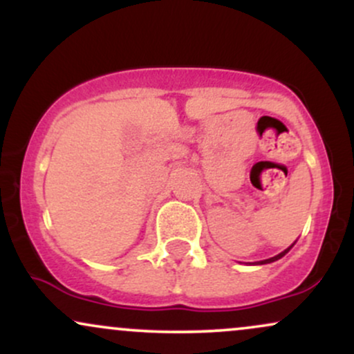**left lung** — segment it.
Returning a JSON list of instances; mask_svg holds the SVG:
<instances>
[{"label": "left lung", "mask_w": 354, "mask_h": 354, "mask_svg": "<svg viewBox=\"0 0 354 354\" xmlns=\"http://www.w3.org/2000/svg\"><path fill=\"white\" fill-rule=\"evenodd\" d=\"M291 246H293V245H291ZM291 246H290V248H291ZM290 248H288V250H284V251H283V253H279V254H276V256H273V258H270V259H265V261H259V265H266V263H273V261H276V259L283 258V256H284V254H286V253H288V251H290Z\"/></svg>", "instance_id": "left-lung-1"}]
</instances>
